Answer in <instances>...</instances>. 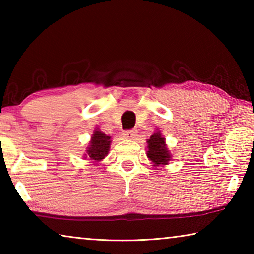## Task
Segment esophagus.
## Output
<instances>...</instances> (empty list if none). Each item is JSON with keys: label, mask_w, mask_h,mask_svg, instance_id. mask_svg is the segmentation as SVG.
Returning <instances> with one entry per match:
<instances>
[{"label": "esophagus", "mask_w": 254, "mask_h": 254, "mask_svg": "<svg viewBox=\"0 0 254 254\" xmlns=\"http://www.w3.org/2000/svg\"><path fill=\"white\" fill-rule=\"evenodd\" d=\"M136 133H137L136 130H128V131L123 132V136L126 137V139L132 140V139H134V137L136 136Z\"/></svg>", "instance_id": "34e87169"}]
</instances>
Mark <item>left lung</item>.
Instances as JSON below:
<instances>
[{"mask_svg": "<svg viewBox=\"0 0 254 254\" xmlns=\"http://www.w3.org/2000/svg\"><path fill=\"white\" fill-rule=\"evenodd\" d=\"M148 142V151L147 156L149 160H151L153 166H165L168 165L171 159V154L169 150L167 149L166 139L161 135L160 131L154 132L147 140Z\"/></svg>", "mask_w": 254, "mask_h": 254, "instance_id": "8db88e82", "label": "left lung"}]
</instances>
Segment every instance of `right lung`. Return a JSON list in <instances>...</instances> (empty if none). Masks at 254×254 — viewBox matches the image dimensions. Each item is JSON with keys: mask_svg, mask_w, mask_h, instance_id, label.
I'll return each instance as SVG.
<instances>
[{"mask_svg": "<svg viewBox=\"0 0 254 254\" xmlns=\"http://www.w3.org/2000/svg\"><path fill=\"white\" fill-rule=\"evenodd\" d=\"M111 145V136L106 135L105 133L96 128L94 131L92 139L89 141V145L86 150V154L84 158H88L93 162H100L104 159L109 153Z\"/></svg>", "mask_w": 254, "mask_h": 254, "instance_id": "add662e5", "label": "right lung"}]
</instances>
